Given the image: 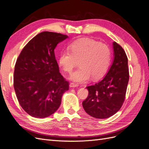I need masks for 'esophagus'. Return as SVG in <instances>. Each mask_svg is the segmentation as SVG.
Returning a JSON list of instances; mask_svg holds the SVG:
<instances>
[{"label": "esophagus", "mask_w": 149, "mask_h": 149, "mask_svg": "<svg viewBox=\"0 0 149 149\" xmlns=\"http://www.w3.org/2000/svg\"><path fill=\"white\" fill-rule=\"evenodd\" d=\"M78 86V84H76L74 83H71L70 84V88H74V87H77Z\"/></svg>", "instance_id": "34e87169"}]
</instances>
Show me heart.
<instances>
[{
  "label": "heart",
  "mask_w": 149,
  "mask_h": 149,
  "mask_svg": "<svg viewBox=\"0 0 149 149\" xmlns=\"http://www.w3.org/2000/svg\"><path fill=\"white\" fill-rule=\"evenodd\" d=\"M70 52H62L59 64L66 73L71 74L78 65L79 68L70 79L74 82L84 83L92 76L94 79L105 74L111 60L110 49L106 44L89 38H82L72 43Z\"/></svg>",
  "instance_id": "1"
}]
</instances>
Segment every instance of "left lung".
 Returning <instances> with one entry per match:
<instances>
[{
  "label": "left lung",
  "mask_w": 149,
  "mask_h": 149,
  "mask_svg": "<svg viewBox=\"0 0 149 149\" xmlns=\"http://www.w3.org/2000/svg\"><path fill=\"white\" fill-rule=\"evenodd\" d=\"M114 60L102 80L87 86L89 94L82 104L89 116L106 119L113 116L123 104L129 79L128 59L124 49L112 43Z\"/></svg>",
  "instance_id": "obj_1"
}]
</instances>
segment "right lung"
Returning a JSON list of instances; mask_svg holds the SVG:
<instances>
[{"instance_id": "1", "label": "right lung", "mask_w": 149, "mask_h": 149, "mask_svg": "<svg viewBox=\"0 0 149 149\" xmlns=\"http://www.w3.org/2000/svg\"><path fill=\"white\" fill-rule=\"evenodd\" d=\"M68 36L50 31L36 35L18 57L13 87L23 109L36 118H47L59 108L63 94L69 89L55 59L57 45Z\"/></svg>"}]
</instances>
